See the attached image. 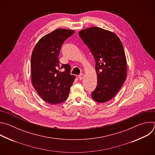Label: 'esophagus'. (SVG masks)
<instances>
[{"label": "esophagus", "mask_w": 155, "mask_h": 155, "mask_svg": "<svg viewBox=\"0 0 155 155\" xmlns=\"http://www.w3.org/2000/svg\"><path fill=\"white\" fill-rule=\"evenodd\" d=\"M84 74H80V75H78V78H79L80 80H83V79L84 78Z\"/></svg>", "instance_id": "esophagus-1"}]
</instances>
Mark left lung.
<instances>
[{
	"instance_id": "obj_1",
	"label": "left lung",
	"mask_w": 155,
	"mask_h": 155,
	"mask_svg": "<svg viewBox=\"0 0 155 155\" xmlns=\"http://www.w3.org/2000/svg\"><path fill=\"white\" fill-rule=\"evenodd\" d=\"M79 35L96 62L97 82L92 98L97 102H106L117 94L126 78L123 44L115 34L97 27L82 30Z\"/></svg>"
}]
</instances>
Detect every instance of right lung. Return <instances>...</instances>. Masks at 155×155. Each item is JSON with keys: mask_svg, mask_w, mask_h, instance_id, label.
Masks as SVG:
<instances>
[{"mask_svg": "<svg viewBox=\"0 0 155 155\" xmlns=\"http://www.w3.org/2000/svg\"><path fill=\"white\" fill-rule=\"evenodd\" d=\"M74 31L58 29L43 36L31 56L32 82L39 96L48 103L57 104L68 99L75 76L71 65L61 64L59 54L64 41Z\"/></svg>", "mask_w": 155, "mask_h": 155, "instance_id": "right-lung-1", "label": "right lung"}]
</instances>
